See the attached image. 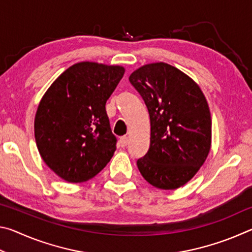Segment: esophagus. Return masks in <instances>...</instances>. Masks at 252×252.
<instances>
[{
  "label": "esophagus",
  "mask_w": 252,
  "mask_h": 252,
  "mask_svg": "<svg viewBox=\"0 0 252 252\" xmlns=\"http://www.w3.org/2000/svg\"><path fill=\"white\" fill-rule=\"evenodd\" d=\"M119 144H120V147H122V148H125V147H126L127 144H129V138H127V136H121L120 138V140H119Z\"/></svg>",
  "instance_id": "esophagus-1"
}]
</instances>
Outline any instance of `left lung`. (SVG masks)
<instances>
[{
  "instance_id": "obj_1",
  "label": "left lung",
  "mask_w": 252,
  "mask_h": 252,
  "mask_svg": "<svg viewBox=\"0 0 252 252\" xmlns=\"http://www.w3.org/2000/svg\"><path fill=\"white\" fill-rule=\"evenodd\" d=\"M150 116V148L136 161L153 187L185 186L204 163L211 148V116L199 85L163 62L146 64L129 76Z\"/></svg>"
}]
</instances>
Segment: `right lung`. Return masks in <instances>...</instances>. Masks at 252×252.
Segmentation results:
<instances>
[{
    "label": "right lung",
    "mask_w": 252,
    "mask_h": 252,
    "mask_svg": "<svg viewBox=\"0 0 252 252\" xmlns=\"http://www.w3.org/2000/svg\"><path fill=\"white\" fill-rule=\"evenodd\" d=\"M125 67L75 63L51 84L34 120L36 147L45 164L67 182L95 177L113 157L117 138L105 103Z\"/></svg>",
    "instance_id": "right-lung-1"
}]
</instances>
